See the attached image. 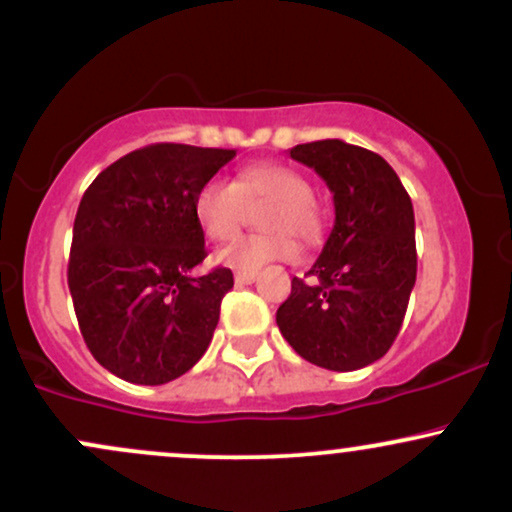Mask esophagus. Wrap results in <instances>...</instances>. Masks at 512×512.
I'll use <instances>...</instances> for the list:
<instances>
[{
	"mask_svg": "<svg viewBox=\"0 0 512 512\" xmlns=\"http://www.w3.org/2000/svg\"><path fill=\"white\" fill-rule=\"evenodd\" d=\"M233 279H236L238 286L252 284V281L257 279V272H236V276H233Z\"/></svg>",
	"mask_w": 512,
	"mask_h": 512,
	"instance_id": "obj_1",
	"label": "esophagus"
}]
</instances>
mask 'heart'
I'll use <instances>...</instances> for the list:
<instances>
[{"instance_id": "obj_1", "label": "heart", "mask_w": 512, "mask_h": 512, "mask_svg": "<svg viewBox=\"0 0 512 512\" xmlns=\"http://www.w3.org/2000/svg\"><path fill=\"white\" fill-rule=\"evenodd\" d=\"M257 211V223L267 233L240 238L219 255V260L240 272H255L269 262H289L298 255V236L315 245L325 231L322 211L313 199V187L301 170L286 163L262 161L240 168L236 180H207L195 197V219L214 243H228L240 233L248 209Z\"/></svg>"}]
</instances>
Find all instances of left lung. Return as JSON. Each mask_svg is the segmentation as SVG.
I'll list each match as a JSON object with an SVG mask.
<instances>
[{"label":"left lung","instance_id":"8db88e82","mask_svg":"<svg viewBox=\"0 0 512 512\" xmlns=\"http://www.w3.org/2000/svg\"><path fill=\"white\" fill-rule=\"evenodd\" d=\"M291 158L327 182L334 228L310 281L293 276L276 325L315 366H370L397 339L416 281L411 199L383 156L342 139L298 144Z\"/></svg>","mask_w":512,"mask_h":512}]
</instances>
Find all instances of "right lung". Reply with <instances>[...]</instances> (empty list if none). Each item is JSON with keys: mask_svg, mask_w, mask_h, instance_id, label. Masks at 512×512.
<instances>
[{"mask_svg": "<svg viewBox=\"0 0 512 512\" xmlns=\"http://www.w3.org/2000/svg\"><path fill=\"white\" fill-rule=\"evenodd\" d=\"M233 156L151 144L105 168L81 197L67 269L74 313L93 358L127 383L180 378L214 337L233 272L192 274L207 257L195 197Z\"/></svg>", "mask_w": 512, "mask_h": 512, "instance_id": "1", "label": "right lung"}]
</instances>
